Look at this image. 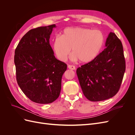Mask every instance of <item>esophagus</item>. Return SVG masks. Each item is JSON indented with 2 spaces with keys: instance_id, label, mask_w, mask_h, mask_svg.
I'll return each instance as SVG.
<instances>
[{
  "instance_id": "1",
  "label": "esophagus",
  "mask_w": 135,
  "mask_h": 135,
  "mask_svg": "<svg viewBox=\"0 0 135 135\" xmlns=\"http://www.w3.org/2000/svg\"><path fill=\"white\" fill-rule=\"evenodd\" d=\"M68 68L69 69H71V70H75V69H76L74 65H68Z\"/></svg>"
}]
</instances>
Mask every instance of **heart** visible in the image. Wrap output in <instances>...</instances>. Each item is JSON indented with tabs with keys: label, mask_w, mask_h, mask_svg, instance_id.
I'll list each match as a JSON object with an SVG mask.
<instances>
[{
	"label": "heart",
	"mask_w": 135,
	"mask_h": 135,
	"mask_svg": "<svg viewBox=\"0 0 135 135\" xmlns=\"http://www.w3.org/2000/svg\"><path fill=\"white\" fill-rule=\"evenodd\" d=\"M84 40L86 41L83 43ZM103 43V35L100 31L73 27L65 29L62 38H56L53 47L57 58L61 61H66L72 49V61L78 59L81 62L88 63L99 55Z\"/></svg>",
	"instance_id": "obj_1"
}]
</instances>
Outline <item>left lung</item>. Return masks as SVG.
Segmentation results:
<instances>
[{"instance_id":"left-lung-1","label":"left lung","mask_w":135,"mask_h":135,"mask_svg":"<svg viewBox=\"0 0 135 135\" xmlns=\"http://www.w3.org/2000/svg\"><path fill=\"white\" fill-rule=\"evenodd\" d=\"M105 47L93 60L76 70L84 95L92 101L115 96L120 88L126 70L123 46L113 32L108 35Z\"/></svg>"}]
</instances>
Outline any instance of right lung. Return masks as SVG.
Returning <instances> with one entry per match:
<instances>
[{
    "instance_id": "1",
    "label": "right lung",
    "mask_w": 135,
    "mask_h": 135,
    "mask_svg": "<svg viewBox=\"0 0 135 135\" xmlns=\"http://www.w3.org/2000/svg\"><path fill=\"white\" fill-rule=\"evenodd\" d=\"M55 25L28 31L15 50L16 80L32 102L50 104L59 97L67 65L57 59L50 39Z\"/></svg>"
}]
</instances>
